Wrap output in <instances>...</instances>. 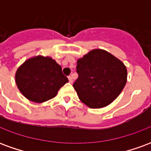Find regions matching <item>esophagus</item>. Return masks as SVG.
<instances>
[{
	"label": "esophagus",
	"instance_id": "obj_1",
	"mask_svg": "<svg viewBox=\"0 0 151 151\" xmlns=\"http://www.w3.org/2000/svg\"><path fill=\"white\" fill-rule=\"evenodd\" d=\"M68 78H69V82H70V83H72V82H73L72 77H71V76H69V77H68Z\"/></svg>",
	"mask_w": 151,
	"mask_h": 151
}]
</instances>
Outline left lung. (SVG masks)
Segmentation results:
<instances>
[{"label":"left lung","instance_id":"left-lung-1","mask_svg":"<svg viewBox=\"0 0 151 151\" xmlns=\"http://www.w3.org/2000/svg\"><path fill=\"white\" fill-rule=\"evenodd\" d=\"M78 78L73 86L79 99L91 108L109 105L127 82L124 63L103 49H93L77 61Z\"/></svg>","mask_w":151,"mask_h":151}]
</instances>
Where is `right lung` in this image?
<instances>
[{
	"label": "right lung",
	"instance_id": "1",
	"mask_svg": "<svg viewBox=\"0 0 151 151\" xmlns=\"http://www.w3.org/2000/svg\"><path fill=\"white\" fill-rule=\"evenodd\" d=\"M15 82L24 97L40 104L54 98L69 80L55 60L49 56H36L19 66Z\"/></svg>",
	"mask_w": 151,
	"mask_h": 151
}]
</instances>
